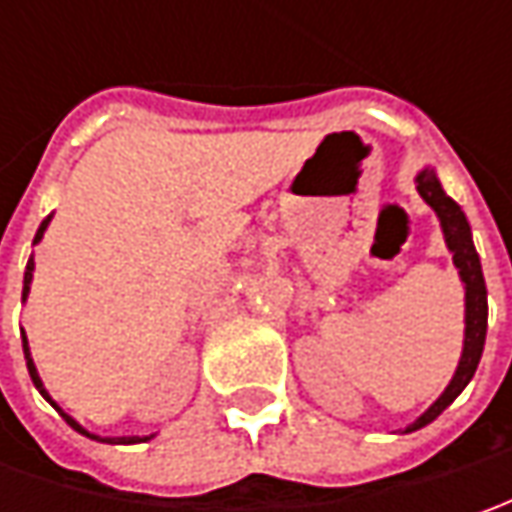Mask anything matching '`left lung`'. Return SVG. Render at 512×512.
I'll list each match as a JSON object with an SVG mask.
<instances>
[{"label":"left lung","mask_w":512,"mask_h":512,"mask_svg":"<svg viewBox=\"0 0 512 512\" xmlns=\"http://www.w3.org/2000/svg\"><path fill=\"white\" fill-rule=\"evenodd\" d=\"M416 187L422 193V199L427 205L433 207L442 219L444 239H447V247L453 253V262L459 267V276H462L464 290H467V316H464V350H462V362H459V370L453 376V382L447 384L439 402L433 404L422 419L416 424L407 427L410 430H419L424 424H430L439 413H442L447 404H453V399L462 393L467 382L473 379L476 367H479V359H482L484 350V336H487V287H484L482 276V262H479V253L473 247V236H470V225L464 219L462 207L456 205L447 193L439 185L436 173L433 170H422L416 176Z\"/></svg>","instance_id":"8db88e82"}]
</instances>
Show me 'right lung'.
<instances>
[{"label": "right lung", "mask_w": 512, "mask_h": 512, "mask_svg": "<svg viewBox=\"0 0 512 512\" xmlns=\"http://www.w3.org/2000/svg\"><path fill=\"white\" fill-rule=\"evenodd\" d=\"M48 222H50V216H48V219H45V222H42V225H39V230H36V239H33V245H36V242L42 239V233H45V227H48ZM30 279H33V259H30L28 267H25V287H22V299L28 296ZM22 347H25V359H28V373H30V379H33V384H36V390H39V393H42V396H45V399H48V402L53 404V407H56L59 413H62V419H65V422H68L70 427H73V430H79L82 436H90V439H99V436H93V433H88V430H85L82 424L76 422L73 416H68V413H65V410H62L59 404H56V402H53V399H50L48 390H45V384H42V379H39V373H36V364H33V359H30L28 339H25V333H22ZM99 442H108V439H99ZM133 442H145V439H128V436H122V439H119V444H133Z\"/></svg>", "instance_id": "add662e5"}]
</instances>
